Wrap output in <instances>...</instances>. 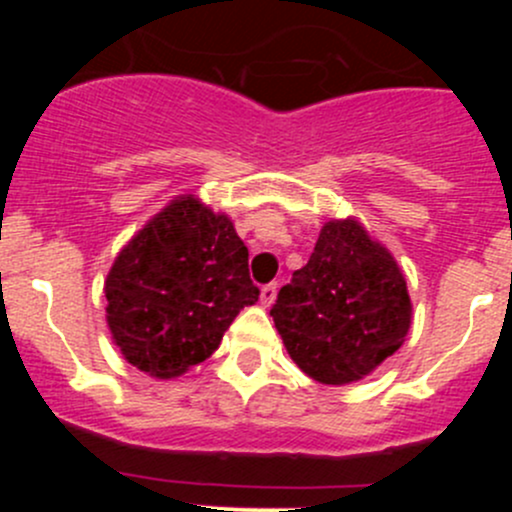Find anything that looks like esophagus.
I'll list each match as a JSON object with an SVG mask.
<instances>
[{"label":"esophagus","instance_id":"esophagus-1","mask_svg":"<svg viewBox=\"0 0 512 512\" xmlns=\"http://www.w3.org/2000/svg\"><path fill=\"white\" fill-rule=\"evenodd\" d=\"M275 299H277V282H270V285L262 287V292H260L262 307H272V302H275Z\"/></svg>","mask_w":512,"mask_h":512}]
</instances>
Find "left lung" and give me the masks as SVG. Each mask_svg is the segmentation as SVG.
<instances>
[{
    "label": "left lung",
    "mask_w": 512,
    "mask_h": 512,
    "mask_svg": "<svg viewBox=\"0 0 512 512\" xmlns=\"http://www.w3.org/2000/svg\"><path fill=\"white\" fill-rule=\"evenodd\" d=\"M270 314L304 374L349 384L404 344L411 299L394 257L354 220H332Z\"/></svg>",
    "instance_id": "1"
}]
</instances>
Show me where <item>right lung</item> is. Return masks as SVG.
I'll return each mask as SVG.
<instances>
[{
	"instance_id": "right-lung-1",
	"label": "right lung",
	"mask_w": 512,
	"mask_h": 512,
	"mask_svg": "<svg viewBox=\"0 0 512 512\" xmlns=\"http://www.w3.org/2000/svg\"><path fill=\"white\" fill-rule=\"evenodd\" d=\"M257 297L247 247L230 220L200 200L180 198L116 257L106 280V319L133 366L168 379L208 359Z\"/></svg>"
}]
</instances>
